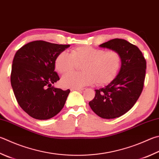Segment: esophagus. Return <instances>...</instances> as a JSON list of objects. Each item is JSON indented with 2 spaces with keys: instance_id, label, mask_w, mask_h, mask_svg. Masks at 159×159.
I'll use <instances>...</instances> for the list:
<instances>
[{
  "instance_id": "esophagus-1",
  "label": "esophagus",
  "mask_w": 159,
  "mask_h": 159,
  "mask_svg": "<svg viewBox=\"0 0 159 159\" xmlns=\"http://www.w3.org/2000/svg\"><path fill=\"white\" fill-rule=\"evenodd\" d=\"M83 88H71V91H74V90H77V91H81L83 90Z\"/></svg>"
}]
</instances>
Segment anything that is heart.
I'll use <instances>...</instances> for the list:
<instances>
[{"instance_id": "1", "label": "heart", "mask_w": 159, "mask_h": 159, "mask_svg": "<svg viewBox=\"0 0 159 159\" xmlns=\"http://www.w3.org/2000/svg\"><path fill=\"white\" fill-rule=\"evenodd\" d=\"M77 64H83V73H71L62 77V84L67 88H81L96 82L103 85L111 83L119 72L122 57L119 52L90 47H79L70 53L62 52L55 61L56 70L61 74L74 71Z\"/></svg>"}]
</instances>
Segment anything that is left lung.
I'll use <instances>...</instances> for the list:
<instances>
[{
    "instance_id": "left-lung-1",
    "label": "left lung",
    "mask_w": 159,
    "mask_h": 159,
    "mask_svg": "<svg viewBox=\"0 0 159 159\" xmlns=\"http://www.w3.org/2000/svg\"><path fill=\"white\" fill-rule=\"evenodd\" d=\"M99 47L119 52L122 65L108 85L94 89L95 97L89 105L100 117L114 119L127 112L139 98L145 81L146 60L139 48L125 39H113Z\"/></svg>"
}]
</instances>
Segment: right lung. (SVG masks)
Masks as SVG:
<instances>
[{
    "label": "right lung",
    "instance_id": "add662e5",
    "mask_svg": "<svg viewBox=\"0 0 159 159\" xmlns=\"http://www.w3.org/2000/svg\"><path fill=\"white\" fill-rule=\"evenodd\" d=\"M70 47L39 40L23 46L15 53L11 87L19 105L34 119H50L64 107L70 90L52 84L60 80L54 71L56 57Z\"/></svg>",
    "mask_w": 159,
    "mask_h": 159
}]
</instances>
